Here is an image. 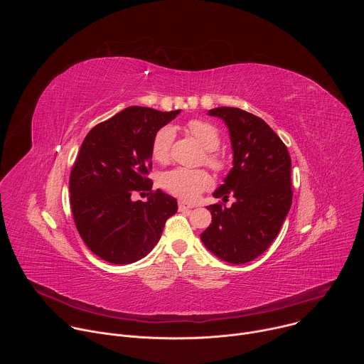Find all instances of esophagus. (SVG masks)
<instances>
[{
	"label": "esophagus",
	"instance_id": "34e87169",
	"mask_svg": "<svg viewBox=\"0 0 364 364\" xmlns=\"http://www.w3.org/2000/svg\"><path fill=\"white\" fill-rule=\"evenodd\" d=\"M193 204H188V203H186V201H178V209L181 210V212H184V210H190V209H193Z\"/></svg>",
	"mask_w": 364,
	"mask_h": 364
}]
</instances>
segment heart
Here are the masks:
<instances>
[{
  "instance_id": "b5f03b06",
  "label": "heart",
  "mask_w": 364,
  "mask_h": 364,
  "mask_svg": "<svg viewBox=\"0 0 364 364\" xmlns=\"http://www.w3.org/2000/svg\"><path fill=\"white\" fill-rule=\"evenodd\" d=\"M187 129L190 131V134L194 135V138L201 144V146L207 149L205 163L216 170H220L223 167V161L215 152V149L220 144V135L218 129L210 122H205L201 119L190 121L187 124ZM174 135V129L170 125H166L155 132L151 146L152 157L155 160L161 163L168 160ZM161 186L168 193L183 200H193L201 191L212 186V177L204 170L174 168L161 177Z\"/></svg>"
}]
</instances>
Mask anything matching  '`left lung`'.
Wrapping results in <instances>:
<instances>
[{"label":"left lung","mask_w":364,"mask_h":364,"mask_svg":"<svg viewBox=\"0 0 364 364\" xmlns=\"http://www.w3.org/2000/svg\"><path fill=\"white\" fill-rule=\"evenodd\" d=\"M209 115L226 124L233 151V167L213 196L235 203L207 205L212 223L200 239L222 261L246 264L269 247L291 209V157L264 119L229 107Z\"/></svg>","instance_id":"obj_1"}]
</instances>
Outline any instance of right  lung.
<instances>
[{
  "label": "right lung",
  "instance_id": "obj_1",
  "mask_svg": "<svg viewBox=\"0 0 364 364\" xmlns=\"http://www.w3.org/2000/svg\"><path fill=\"white\" fill-rule=\"evenodd\" d=\"M180 112L129 107L97 124L83 139L70 173V205L80 237L103 261H139L177 212V200L161 190L152 193L146 174L155 132ZM138 191H150L145 202L132 200Z\"/></svg>",
  "mask_w": 364,
  "mask_h": 364
}]
</instances>
